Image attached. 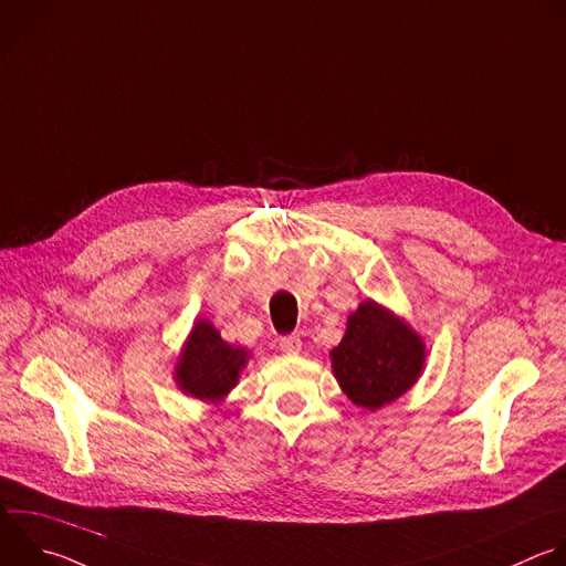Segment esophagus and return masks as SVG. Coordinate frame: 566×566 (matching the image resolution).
I'll use <instances>...</instances> for the list:
<instances>
[{"label":"esophagus","mask_w":566,"mask_h":566,"mask_svg":"<svg viewBox=\"0 0 566 566\" xmlns=\"http://www.w3.org/2000/svg\"><path fill=\"white\" fill-rule=\"evenodd\" d=\"M277 346H280V350H284V353H297V350L302 348V339H300V335H295V333L282 335V337L277 339Z\"/></svg>","instance_id":"obj_1"}]
</instances>
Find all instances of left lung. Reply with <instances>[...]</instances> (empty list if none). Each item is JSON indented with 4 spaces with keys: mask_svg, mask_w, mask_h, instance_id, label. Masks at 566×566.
Wrapping results in <instances>:
<instances>
[{
    "mask_svg": "<svg viewBox=\"0 0 566 566\" xmlns=\"http://www.w3.org/2000/svg\"><path fill=\"white\" fill-rule=\"evenodd\" d=\"M331 361L348 400L373 411L416 385L424 364V344L405 322L366 300L348 317Z\"/></svg>",
    "mask_w": 566,
    "mask_h": 566,
    "instance_id": "8db88e82",
    "label": "left lung"
}]
</instances>
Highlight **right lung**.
<instances>
[{
    "label": "right lung",
    "instance_id": "obj_1",
    "mask_svg": "<svg viewBox=\"0 0 566 566\" xmlns=\"http://www.w3.org/2000/svg\"><path fill=\"white\" fill-rule=\"evenodd\" d=\"M247 350L227 344L211 322L200 319L188 337L177 364V385L200 400L224 398L240 378Z\"/></svg>",
    "mask_w": 566,
    "mask_h": 566
}]
</instances>
